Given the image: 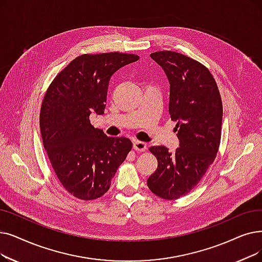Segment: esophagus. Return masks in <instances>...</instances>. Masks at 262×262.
<instances>
[{
	"label": "esophagus",
	"instance_id": "esophagus-1",
	"mask_svg": "<svg viewBox=\"0 0 262 262\" xmlns=\"http://www.w3.org/2000/svg\"><path fill=\"white\" fill-rule=\"evenodd\" d=\"M134 149L138 152H144L146 150V143L142 141H134Z\"/></svg>",
	"mask_w": 262,
	"mask_h": 262
}]
</instances>
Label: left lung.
<instances>
[{
    "label": "left lung",
    "mask_w": 262,
    "mask_h": 262,
    "mask_svg": "<svg viewBox=\"0 0 262 262\" xmlns=\"http://www.w3.org/2000/svg\"><path fill=\"white\" fill-rule=\"evenodd\" d=\"M150 56L169 80V115L177 121L180 146L174 153L164 145L150 147L158 165L146 183L156 196L176 200L194 189L214 162L221 143L223 104L215 79L198 61L168 50Z\"/></svg>",
    "instance_id": "8db88e82"
}]
</instances>
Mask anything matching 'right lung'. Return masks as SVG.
Listing matches in <instances>:
<instances>
[{
	"label": "right lung",
	"mask_w": 262,
	"mask_h": 262,
	"mask_svg": "<svg viewBox=\"0 0 262 262\" xmlns=\"http://www.w3.org/2000/svg\"><path fill=\"white\" fill-rule=\"evenodd\" d=\"M138 60L121 52L79 55L56 75L43 96V147L61 184L78 199L105 195L132 150L128 138L108 137L91 124L90 115H103L111 76Z\"/></svg>",
	"instance_id": "add662e5"
}]
</instances>
